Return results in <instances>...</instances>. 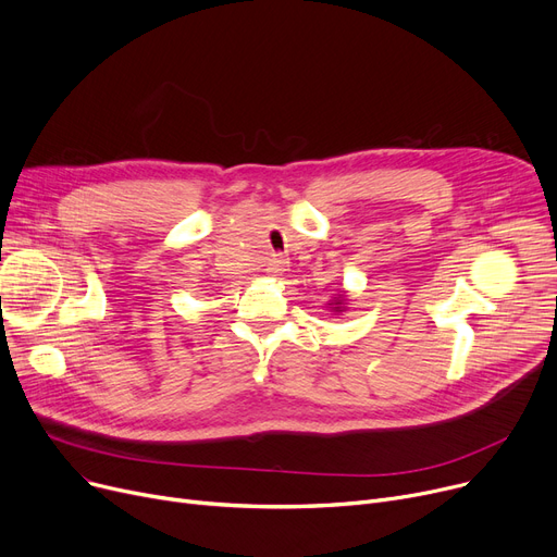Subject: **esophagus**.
<instances>
[{"mask_svg":"<svg viewBox=\"0 0 557 557\" xmlns=\"http://www.w3.org/2000/svg\"><path fill=\"white\" fill-rule=\"evenodd\" d=\"M285 268H287V260H285L283 256H274V258H272V263H270V272H272V274L278 276V274L285 272Z\"/></svg>","mask_w":557,"mask_h":557,"instance_id":"34e87169","label":"esophagus"}]
</instances>
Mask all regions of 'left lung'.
I'll return each mask as SVG.
<instances>
[{
	"label": "left lung",
	"instance_id": "1",
	"mask_svg": "<svg viewBox=\"0 0 557 557\" xmlns=\"http://www.w3.org/2000/svg\"><path fill=\"white\" fill-rule=\"evenodd\" d=\"M344 304H346L344 294H339V297H335V312H342V310H344Z\"/></svg>",
	"mask_w": 557,
	"mask_h": 557
}]
</instances>
